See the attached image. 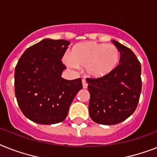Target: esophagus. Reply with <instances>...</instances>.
<instances>
[{
	"label": "esophagus",
	"instance_id": "34e87169",
	"mask_svg": "<svg viewBox=\"0 0 157 157\" xmlns=\"http://www.w3.org/2000/svg\"><path fill=\"white\" fill-rule=\"evenodd\" d=\"M82 85H83V88H84V89H86V88L88 87V83L85 79H83L82 80Z\"/></svg>",
	"mask_w": 157,
	"mask_h": 157
}]
</instances>
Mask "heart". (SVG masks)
<instances>
[{
  "label": "heart",
  "instance_id": "heart-1",
  "mask_svg": "<svg viewBox=\"0 0 157 157\" xmlns=\"http://www.w3.org/2000/svg\"><path fill=\"white\" fill-rule=\"evenodd\" d=\"M120 52L116 46L94 42L76 44L64 57V62L72 68L86 67L88 75L101 77L109 74L118 66Z\"/></svg>",
  "mask_w": 157,
  "mask_h": 157
}]
</instances>
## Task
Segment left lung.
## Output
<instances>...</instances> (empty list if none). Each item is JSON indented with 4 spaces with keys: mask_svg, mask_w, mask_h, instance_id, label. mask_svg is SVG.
<instances>
[{
    "mask_svg": "<svg viewBox=\"0 0 157 157\" xmlns=\"http://www.w3.org/2000/svg\"><path fill=\"white\" fill-rule=\"evenodd\" d=\"M120 52L119 64L101 77H88L89 104L92 120L114 125L127 119L138 105L142 89L141 65L132 50L112 41Z\"/></svg>",
    "mask_w": 157,
    "mask_h": 157,
    "instance_id": "obj_1",
    "label": "left lung"
}]
</instances>
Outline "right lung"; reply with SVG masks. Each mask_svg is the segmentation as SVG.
Returning <instances> with one entry per match:
<instances>
[{"mask_svg": "<svg viewBox=\"0 0 157 157\" xmlns=\"http://www.w3.org/2000/svg\"><path fill=\"white\" fill-rule=\"evenodd\" d=\"M64 39H43L25 50L15 67V96L21 112L39 124L63 122L75 96L82 89L81 78L61 77V60L69 45Z\"/></svg>", "mask_w": 157, "mask_h": 157, "instance_id": "obj_1", "label": "right lung"}]
</instances>
